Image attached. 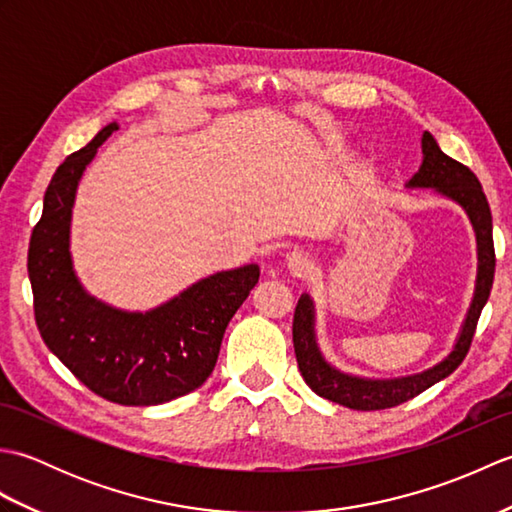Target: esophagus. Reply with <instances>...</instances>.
<instances>
[{
  "label": "esophagus",
  "instance_id": "esophagus-1",
  "mask_svg": "<svg viewBox=\"0 0 512 512\" xmlns=\"http://www.w3.org/2000/svg\"><path fill=\"white\" fill-rule=\"evenodd\" d=\"M288 268L295 275H306L310 270V259L301 253H290L288 255Z\"/></svg>",
  "mask_w": 512,
  "mask_h": 512
}]
</instances>
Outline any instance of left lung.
Here are the masks:
<instances>
[{"mask_svg": "<svg viewBox=\"0 0 512 512\" xmlns=\"http://www.w3.org/2000/svg\"><path fill=\"white\" fill-rule=\"evenodd\" d=\"M407 189H433L444 198L460 204L469 215L477 239V277L473 301L466 312L462 330L455 339L453 350L429 369L418 374L398 376V378H365L341 372L328 358L323 356L317 341V312L314 301L303 292L295 308V321H292V343L299 363V372L308 387L325 400L339 402L343 407L356 411H376L402 405L411 398L422 394L424 389L440 383L451 376L464 361L469 352L477 319L486 306L488 295L493 288L495 277V248H493V217L480 180L475 173L460 165L458 160L449 158L438 147L436 138L429 132L422 134V165L407 182Z\"/></svg>", "mask_w": 512, "mask_h": 512, "instance_id": "obj_1", "label": "left lung"}]
</instances>
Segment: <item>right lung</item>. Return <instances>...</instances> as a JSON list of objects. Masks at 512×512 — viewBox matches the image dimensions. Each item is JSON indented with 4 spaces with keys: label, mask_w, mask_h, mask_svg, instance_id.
<instances>
[{
    "label": "right lung",
    "mask_w": 512,
    "mask_h": 512,
    "mask_svg": "<svg viewBox=\"0 0 512 512\" xmlns=\"http://www.w3.org/2000/svg\"><path fill=\"white\" fill-rule=\"evenodd\" d=\"M118 129L105 125L54 173L30 237L28 277L48 350L101 398L162 405L211 376L226 325L259 279V266L220 270L151 310H121L92 297L74 273L72 209L85 167Z\"/></svg>",
    "instance_id": "add662e5"
}]
</instances>
